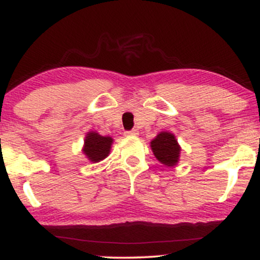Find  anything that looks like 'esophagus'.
I'll return each instance as SVG.
<instances>
[{"label": "esophagus", "instance_id": "esophagus-1", "mask_svg": "<svg viewBox=\"0 0 260 260\" xmlns=\"http://www.w3.org/2000/svg\"><path fill=\"white\" fill-rule=\"evenodd\" d=\"M124 136H126V137H133V136H138V131H137V129H131V131H126V132H124Z\"/></svg>", "mask_w": 260, "mask_h": 260}]
</instances>
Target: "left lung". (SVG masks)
I'll list each match as a JSON object with an SVG mask.
<instances>
[{
	"instance_id": "left-lung-1",
	"label": "left lung",
	"mask_w": 260,
	"mask_h": 260,
	"mask_svg": "<svg viewBox=\"0 0 260 260\" xmlns=\"http://www.w3.org/2000/svg\"><path fill=\"white\" fill-rule=\"evenodd\" d=\"M151 149L157 160L165 166H175L178 162L181 148L174 134L161 132L151 142Z\"/></svg>"
}]
</instances>
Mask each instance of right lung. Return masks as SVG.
<instances>
[{
	"label": "right lung",
	"instance_id": "add662e5",
	"mask_svg": "<svg viewBox=\"0 0 260 260\" xmlns=\"http://www.w3.org/2000/svg\"><path fill=\"white\" fill-rule=\"evenodd\" d=\"M111 144V137H104L95 132H90L85 137V145L83 151L89 160L98 162V161L105 159L109 155Z\"/></svg>",
	"mask_w": 260,
	"mask_h": 260
}]
</instances>
